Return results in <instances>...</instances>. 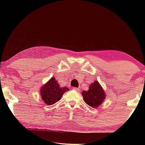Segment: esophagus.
Segmentation results:
<instances>
[{
    "instance_id": "34e87169",
    "label": "esophagus",
    "mask_w": 145,
    "mask_h": 145,
    "mask_svg": "<svg viewBox=\"0 0 145 145\" xmlns=\"http://www.w3.org/2000/svg\"><path fill=\"white\" fill-rule=\"evenodd\" d=\"M72 89H73V90H75V91H80V88H75V87H73Z\"/></svg>"
}]
</instances>
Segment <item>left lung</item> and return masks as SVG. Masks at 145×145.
<instances>
[{
    "mask_svg": "<svg viewBox=\"0 0 145 145\" xmlns=\"http://www.w3.org/2000/svg\"><path fill=\"white\" fill-rule=\"evenodd\" d=\"M82 95L84 102L92 107H97L101 104L105 97L104 90L97 81L91 84L87 91H83Z\"/></svg>",
    "mask_w": 145,
    "mask_h": 145,
    "instance_id": "8db88e82",
    "label": "left lung"
}]
</instances>
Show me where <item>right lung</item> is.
Masks as SVG:
<instances>
[{
  "mask_svg": "<svg viewBox=\"0 0 145 145\" xmlns=\"http://www.w3.org/2000/svg\"><path fill=\"white\" fill-rule=\"evenodd\" d=\"M69 90L68 88H60L57 81L52 77L41 88L40 93L43 100L46 104L52 105L58 102L64 93Z\"/></svg>",
  "mask_w": 145,
  "mask_h": 145,
  "instance_id": "right-lung-1",
  "label": "right lung"
}]
</instances>
